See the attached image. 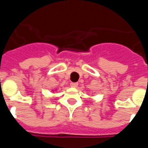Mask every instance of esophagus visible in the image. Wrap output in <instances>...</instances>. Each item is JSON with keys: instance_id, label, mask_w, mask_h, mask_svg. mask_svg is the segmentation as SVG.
Here are the masks:
<instances>
[{"instance_id": "esophagus-1", "label": "esophagus", "mask_w": 148, "mask_h": 148, "mask_svg": "<svg viewBox=\"0 0 148 148\" xmlns=\"http://www.w3.org/2000/svg\"><path fill=\"white\" fill-rule=\"evenodd\" d=\"M78 85V83H77V82H72V83H70V86H71L72 87H77Z\"/></svg>"}]
</instances>
